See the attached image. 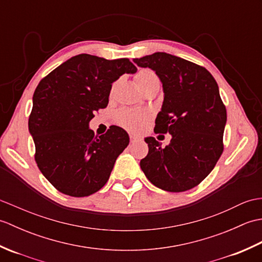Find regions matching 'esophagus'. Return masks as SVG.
Returning <instances> with one entry per match:
<instances>
[{"label": "esophagus", "mask_w": 262, "mask_h": 262, "mask_svg": "<svg viewBox=\"0 0 262 262\" xmlns=\"http://www.w3.org/2000/svg\"><path fill=\"white\" fill-rule=\"evenodd\" d=\"M129 138H130V142L132 143H135L137 141H141L142 140L140 136H135V135H129Z\"/></svg>", "instance_id": "obj_1"}]
</instances>
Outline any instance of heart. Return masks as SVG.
Wrapping results in <instances>:
<instances>
[{"mask_svg": "<svg viewBox=\"0 0 262 262\" xmlns=\"http://www.w3.org/2000/svg\"><path fill=\"white\" fill-rule=\"evenodd\" d=\"M134 81L141 91H143L145 88L154 84V83H160L157 73L149 69L138 70L134 75ZM116 119L117 122L120 126L126 128L127 130L133 133H140L145 128L149 119V114L147 111L143 110L122 109L117 114Z\"/></svg>", "mask_w": 262, "mask_h": 262, "instance_id": "obj_1", "label": "heart"}]
</instances>
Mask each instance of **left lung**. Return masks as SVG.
<instances>
[{
    "instance_id": "1",
    "label": "left lung",
    "mask_w": 262,
    "mask_h": 262,
    "mask_svg": "<svg viewBox=\"0 0 262 262\" xmlns=\"http://www.w3.org/2000/svg\"><path fill=\"white\" fill-rule=\"evenodd\" d=\"M134 63L155 71L162 82L164 101L154 132L172 135L165 147L154 137L145 138L148 154L141 160V169L160 189L187 191L210 173L223 153L226 108L219 85L203 66L166 53Z\"/></svg>"
}]
</instances>
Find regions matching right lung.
Wrapping results in <instances>:
<instances>
[{
	"label": "right lung",
	"instance_id": "obj_1",
	"mask_svg": "<svg viewBox=\"0 0 262 262\" xmlns=\"http://www.w3.org/2000/svg\"><path fill=\"white\" fill-rule=\"evenodd\" d=\"M136 71L128 58L80 54L39 82L28 126L38 168L58 191L85 197L107 183L129 136L118 126L94 136L89 122L108 105L113 83Z\"/></svg>",
	"mask_w": 262,
	"mask_h": 262
}]
</instances>
